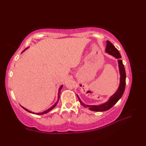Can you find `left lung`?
<instances>
[{
	"mask_svg": "<svg viewBox=\"0 0 146 146\" xmlns=\"http://www.w3.org/2000/svg\"><path fill=\"white\" fill-rule=\"evenodd\" d=\"M105 52L108 54L111 55L115 58L117 59L118 64H119V73H120V83L119 86L118 87L117 91L115 92L110 97L109 99L104 102L103 104L99 105H86L81 100V99L79 97L78 95L77 97L78 98V100L80 102V104L84 107H88L89 110L92 111H104L109 110L110 108L112 107L113 105L115 104L117 102L120 100V98L122 97V96L123 94V92L125 90V79H126V74L124 66H123L122 60H120L121 56L119 51L117 50V48L111 44V43L107 41V46L105 49Z\"/></svg>",
	"mask_w": 146,
	"mask_h": 146,
	"instance_id": "left-lung-1",
	"label": "left lung"
}]
</instances>
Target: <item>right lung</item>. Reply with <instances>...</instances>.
Returning <instances> with one entry per match:
<instances>
[{
  "label": "right lung",
  "instance_id": "right-lung-1",
  "mask_svg": "<svg viewBox=\"0 0 146 146\" xmlns=\"http://www.w3.org/2000/svg\"><path fill=\"white\" fill-rule=\"evenodd\" d=\"M29 48V47H27V48H26L25 49H24V50L21 52V53H23V52H24L26 50H27V49ZM63 85H61L60 86V87L59 88V90H58V99H57V101H56V103L52 105V106H51L50 108H49L48 109H47L46 110H45V111H42V112H41V113H35V112H33V111H30V110H29L28 109H27V108H24V107H23V106H22V107H23L24 110H26L27 111H28V112H29V113H33V114H36V115H42V114H46V113H48L49 111H51V110H52L53 109V108L56 106V105L58 104V101H59V99H60V93H61V89H62V88H63Z\"/></svg>",
  "mask_w": 146,
  "mask_h": 146
}]
</instances>
